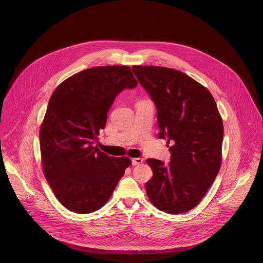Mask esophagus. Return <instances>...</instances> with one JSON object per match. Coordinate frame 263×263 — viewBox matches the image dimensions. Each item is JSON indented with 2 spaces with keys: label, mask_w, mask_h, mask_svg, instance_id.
I'll return each instance as SVG.
<instances>
[{
  "label": "esophagus",
  "mask_w": 263,
  "mask_h": 263,
  "mask_svg": "<svg viewBox=\"0 0 263 263\" xmlns=\"http://www.w3.org/2000/svg\"><path fill=\"white\" fill-rule=\"evenodd\" d=\"M142 163H143V159H142V158H134V159H132V164H133L134 166L140 165V164H142Z\"/></svg>",
  "instance_id": "obj_1"
}]
</instances>
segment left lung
Segmentation results:
<instances>
[{"label":"left lung","instance_id":"1","mask_svg":"<svg viewBox=\"0 0 263 263\" xmlns=\"http://www.w3.org/2000/svg\"><path fill=\"white\" fill-rule=\"evenodd\" d=\"M133 71L157 108L160 139L171 144L168 165L148 159L151 202L167 214L195 208L216 179L222 162L224 127L210 91L189 76L165 67L134 66Z\"/></svg>","mask_w":263,"mask_h":263}]
</instances>
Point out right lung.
<instances>
[{
    "label": "right lung",
    "mask_w": 263,
    "mask_h": 263,
    "mask_svg": "<svg viewBox=\"0 0 263 263\" xmlns=\"http://www.w3.org/2000/svg\"><path fill=\"white\" fill-rule=\"evenodd\" d=\"M137 85L129 67H95L68 78L52 93L39 132L41 160L46 180L69 211L101 209L132 164L93 144L115 97Z\"/></svg>",
    "instance_id": "right-lung-1"
}]
</instances>
